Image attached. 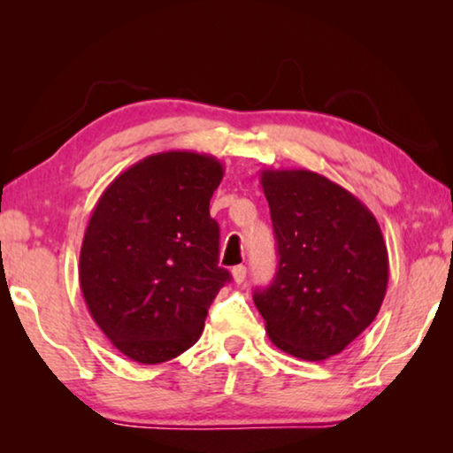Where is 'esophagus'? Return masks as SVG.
Returning <instances> with one entry per match:
<instances>
[{
	"label": "esophagus",
	"mask_w": 453,
	"mask_h": 453,
	"mask_svg": "<svg viewBox=\"0 0 453 453\" xmlns=\"http://www.w3.org/2000/svg\"><path fill=\"white\" fill-rule=\"evenodd\" d=\"M232 275H234L235 283H243L245 275H248V270H245V265H235L232 270Z\"/></svg>",
	"instance_id": "1"
}]
</instances>
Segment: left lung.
I'll list each match as a JSON object with an SVG mask.
<instances>
[{"instance_id": "8db88e82", "label": "left lung", "mask_w": 453, "mask_h": 453, "mask_svg": "<svg viewBox=\"0 0 453 453\" xmlns=\"http://www.w3.org/2000/svg\"><path fill=\"white\" fill-rule=\"evenodd\" d=\"M278 272L254 303L281 351L321 362L372 324L388 289V248L373 213L308 170H264Z\"/></svg>"}]
</instances>
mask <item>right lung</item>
<instances>
[{
    "mask_svg": "<svg viewBox=\"0 0 453 453\" xmlns=\"http://www.w3.org/2000/svg\"><path fill=\"white\" fill-rule=\"evenodd\" d=\"M216 157L164 151L119 173L83 235L80 286L99 329L137 364H162L199 340L218 291L219 226L210 199Z\"/></svg>",
    "mask_w": 453,
    "mask_h": 453,
    "instance_id": "obj_1",
    "label": "right lung"
}]
</instances>
